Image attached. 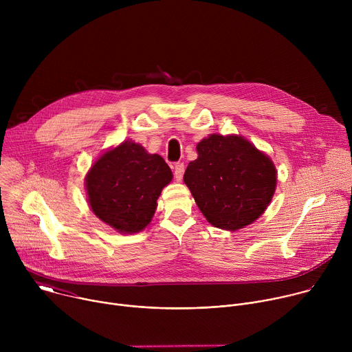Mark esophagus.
Masks as SVG:
<instances>
[{
  "mask_svg": "<svg viewBox=\"0 0 352 352\" xmlns=\"http://www.w3.org/2000/svg\"><path fill=\"white\" fill-rule=\"evenodd\" d=\"M185 173V166L184 163H175L174 164V177L177 178V181H181Z\"/></svg>",
  "mask_w": 352,
  "mask_h": 352,
  "instance_id": "esophagus-1",
  "label": "esophagus"
}]
</instances>
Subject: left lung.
I'll use <instances>...</instances> for the list:
<instances>
[{"label":"left lung","instance_id":"left-lung-1","mask_svg":"<svg viewBox=\"0 0 352 352\" xmlns=\"http://www.w3.org/2000/svg\"><path fill=\"white\" fill-rule=\"evenodd\" d=\"M197 159L184 181L210 224L235 231L254 223L276 189L272 160L242 136L210 135L196 146Z\"/></svg>","mask_w":352,"mask_h":352}]
</instances>
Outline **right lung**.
Wrapping results in <instances>:
<instances>
[{"label":"right lung","instance_id":"obj_1","mask_svg":"<svg viewBox=\"0 0 352 352\" xmlns=\"http://www.w3.org/2000/svg\"><path fill=\"white\" fill-rule=\"evenodd\" d=\"M173 173L159 155H148L131 140L110 150L86 178L93 213L120 232H138L152 220L162 189Z\"/></svg>","mask_w":352,"mask_h":352}]
</instances>
